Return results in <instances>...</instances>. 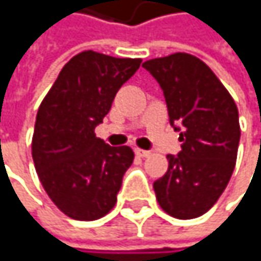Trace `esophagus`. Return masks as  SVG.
<instances>
[{"label": "esophagus", "instance_id": "1", "mask_svg": "<svg viewBox=\"0 0 261 261\" xmlns=\"http://www.w3.org/2000/svg\"><path fill=\"white\" fill-rule=\"evenodd\" d=\"M135 153L139 158H148L150 156V152H147V150H142V148H135Z\"/></svg>", "mask_w": 261, "mask_h": 261}]
</instances>
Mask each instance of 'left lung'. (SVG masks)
Segmentation results:
<instances>
[{"mask_svg": "<svg viewBox=\"0 0 261 261\" xmlns=\"http://www.w3.org/2000/svg\"><path fill=\"white\" fill-rule=\"evenodd\" d=\"M142 67L163 89L170 125L183 128L180 153L167 155V172L153 183L156 200L177 219L199 218L218 202L235 169L238 108L213 70L193 55L174 53Z\"/></svg>", "mask_w": 261, "mask_h": 261, "instance_id": "obj_1", "label": "left lung"}]
</instances>
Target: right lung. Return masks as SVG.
<instances>
[{
	"instance_id": "right-lung-1",
	"label": "right lung",
	"mask_w": 261,
	"mask_h": 261,
	"mask_svg": "<svg viewBox=\"0 0 261 261\" xmlns=\"http://www.w3.org/2000/svg\"><path fill=\"white\" fill-rule=\"evenodd\" d=\"M141 62L81 51L62 67L39 106L31 142L34 166L48 197L68 218L95 221L117 202L135 153L128 145L105 144L95 126Z\"/></svg>"
}]
</instances>
